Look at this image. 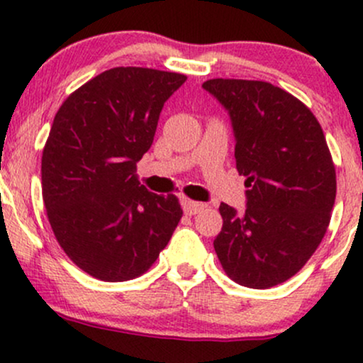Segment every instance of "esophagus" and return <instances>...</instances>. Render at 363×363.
Instances as JSON below:
<instances>
[{
    "label": "esophagus",
    "instance_id": "34e87169",
    "mask_svg": "<svg viewBox=\"0 0 363 363\" xmlns=\"http://www.w3.org/2000/svg\"><path fill=\"white\" fill-rule=\"evenodd\" d=\"M182 207H183V212H185L186 216H194V214H197V212L202 211L206 206L200 202H194V200H190V199H183Z\"/></svg>",
    "mask_w": 363,
    "mask_h": 363
}]
</instances>
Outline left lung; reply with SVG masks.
<instances>
[{"mask_svg":"<svg viewBox=\"0 0 363 363\" xmlns=\"http://www.w3.org/2000/svg\"><path fill=\"white\" fill-rule=\"evenodd\" d=\"M202 88L229 113L248 186L245 212L220 203L217 258L234 282L274 287L306 265L330 224L336 173L325 134L308 106L265 81L219 78Z\"/></svg>","mask_w":363,"mask_h":363,"instance_id":"left-lung-1","label":"left lung"}]
</instances>
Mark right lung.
I'll list each match as a JSON object with an SVG mask.
<instances>
[{"label":"right lung","instance_id":"right-lung-1","mask_svg":"<svg viewBox=\"0 0 363 363\" xmlns=\"http://www.w3.org/2000/svg\"><path fill=\"white\" fill-rule=\"evenodd\" d=\"M178 72L113 67L89 79L55 113L42 152V197L64 253L95 279L123 282L147 270L182 219L174 195L135 174L151 147Z\"/></svg>","mask_w":363,"mask_h":363}]
</instances>
